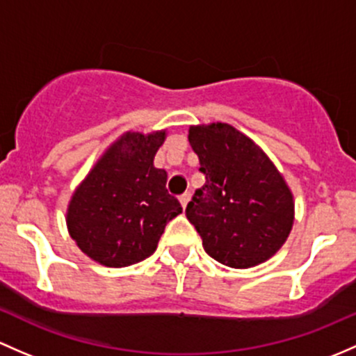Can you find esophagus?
Segmentation results:
<instances>
[{
    "mask_svg": "<svg viewBox=\"0 0 356 356\" xmlns=\"http://www.w3.org/2000/svg\"><path fill=\"white\" fill-rule=\"evenodd\" d=\"M179 201H181L182 208L188 207V203L191 201V193H184V194H181V196H179Z\"/></svg>",
    "mask_w": 356,
    "mask_h": 356,
    "instance_id": "34e87169",
    "label": "esophagus"
}]
</instances>
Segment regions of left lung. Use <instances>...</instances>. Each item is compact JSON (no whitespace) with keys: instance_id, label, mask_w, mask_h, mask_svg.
<instances>
[{"instance_id":"left-lung-1","label":"left lung","mask_w":356,"mask_h":356,"mask_svg":"<svg viewBox=\"0 0 356 356\" xmlns=\"http://www.w3.org/2000/svg\"><path fill=\"white\" fill-rule=\"evenodd\" d=\"M189 143L204 174L186 216L208 256L230 268L264 263L293 225V196L266 153L223 122L194 126Z\"/></svg>"}]
</instances>
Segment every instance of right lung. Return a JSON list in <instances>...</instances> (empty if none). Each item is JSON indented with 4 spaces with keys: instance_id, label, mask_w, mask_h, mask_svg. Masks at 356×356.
<instances>
[{
    "instance_id": "add662e5",
    "label": "right lung",
    "mask_w": 356,
    "mask_h": 356,
    "mask_svg": "<svg viewBox=\"0 0 356 356\" xmlns=\"http://www.w3.org/2000/svg\"><path fill=\"white\" fill-rule=\"evenodd\" d=\"M165 131L128 133L97 162L68 208V230L97 263L124 268L155 252L165 225L182 213L165 188L167 172L153 167Z\"/></svg>"
}]
</instances>
